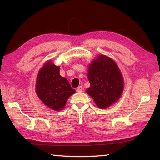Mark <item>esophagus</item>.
Returning <instances> with one entry per match:
<instances>
[{
	"instance_id": "34e87169",
	"label": "esophagus",
	"mask_w": 160,
	"mask_h": 160,
	"mask_svg": "<svg viewBox=\"0 0 160 160\" xmlns=\"http://www.w3.org/2000/svg\"><path fill=\"white\" fill-rule=\"evenodd\" d=\"M82 89H83L82 87V86H79V87L77 88V91H78V92H81V91H82Z\"/></svg>"
}]
</instances>
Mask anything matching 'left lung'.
<instances>
[{"label": "left lung", "mask_w": 160, "mask_h": 160, "mask_svg": "<svg viewBox=\"0 0 160 160\" xmlns=\"http://www.w3.org/2000/svg\"><path fill=\"white\" fill-rule=\"evenodd\" d=\"M88 80L91 86L87 94L102 109L116 102L124 89V79L118 64L111 58L99 55L93 59L88 69Z\"/></svg>", "instance_id": "left-lung-1"}]
</instances>
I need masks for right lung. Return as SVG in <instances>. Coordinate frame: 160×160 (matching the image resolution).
<instances>
[{
    "label": "right lung",
    "instance_id": "add662e5",
    "mask_svg": "<svg viewBox=\"0 0 160 160\" xmlns=\"http://www.w3.org/2000/svg\"><path fill=\"white\" fill-rule=\"evenodd\" d=\"M36 92L45 106L54 111H60L76 90L71 87L65 78L60 76V67L48 60L43 64L37 76Z\"/></svg>",
    "mask_w": 160,
    "mask_h": 160
}]
</instances>
